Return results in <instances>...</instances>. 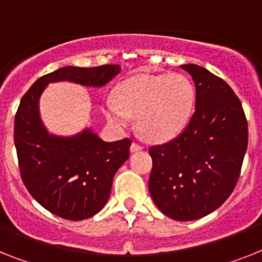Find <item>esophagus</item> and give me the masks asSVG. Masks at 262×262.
<instances>
[{
	"label": "esophagus",
	"mask_w": 262,
	"mask_h": 262,
	"mask_svg": "<svg viewBox=\"0 0 262 262\" xmlns=\"http://www.w3.org/2000/svg\"><path fill=\"white\" fill-rule=\"evenodd\" d=\"M142 149V146L140 144H137V142H133V144L130 145V151L132 153H135V151H140Z\"/></svg>",
	"instance_id": "34e87169"
}]
</instances>
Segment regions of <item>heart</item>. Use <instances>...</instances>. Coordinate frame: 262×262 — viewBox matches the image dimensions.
Returning <instances> with one entry per match:
<instances>
[{"mask_svg": "<svg viewBox=\"0 0 262 262\" xmlns=\"http://www.w3.org/2000/svg\"><path fill=\"white\" fill-rule=\"evenodd\" d=\"M195 90L188 77L137 74L116 88L104 102V114L116 129H125L137 117V130L150 141L177 137L192 117Z\"/></svg>", "mask_w": 262, "mask_h": 262, "instance_id": "heart-1", "label": "heart"}]
</instances>
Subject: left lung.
Listing matches in <instances>:
<instances>
[{
    "mask_svg": "<svg viewBox=\"0 0 262 262\" xmlns=\"http://www.w3.org/2000/svg\"><path fill=\"white\" fill-rule=\"evenodd\" d=\"M181 68L194 82V113L181 135L149 149V192L165 216L192 221L233 192L248 148V122L225 81L194 63Z\"/></svg>",
    "mask_w": 262,
    "mask_h": 262,
    "instance_id": "8db88e82",
    "label": "left lung"
}]
</instances>
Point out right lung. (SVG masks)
Wrapping results in <instances>:
<instances>
[{"label":"right lung","mask_w":262,"mask_h":262,"mask_svg":"<svg viewBox=\"0 0 262 262\" xmlns=\"http://www.w3.org/2000/svg\"><path fill=\"white\" fill-rule=\"evenodd\" d=\"M120 72V65L60 68L38 78L19 102L14 145L21 177L33 199L56 216L80 221L100 212L132 141L106 142L90 126L72 136L53 135L41 118V96L49 83L63 81L102 88Z\"/></svg>","instance_id":"add662e5"}]
</instances>
